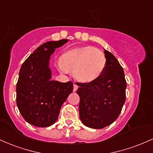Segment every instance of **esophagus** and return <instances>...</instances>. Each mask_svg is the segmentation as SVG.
<instances>
[{
    "mask_svg": "<svg viewBox=\"0 0 153 153\" xmlns=\"http://www.w3.org/2000/svg\"><path fill=\"white\" fill-rule=\"evenodd\" d=\"M78 85H77L76 84H74V85H73V91L75 92V91L78 90Z\"/></svg>",
    "mask_w": 153,
    "mask_h": 153,
    "instance_id": "1",
    "label": "esophagus"
}]
</instances>
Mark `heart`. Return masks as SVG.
<instances>
[{"label":"heart","mask_w":153,"mask_h":153,"mask_svg":"<svg viewBox=\"0 0 153 153\" xmlns=\"http://www.w3.org/2000/svg\"><path fill=\"white\" fill-rule=\"evenodd\" d=\"M106 65L104 53L93 47H82L64 53L58 63V70L62 73L73 72L79 81L89 82L103 74Z\"/></svg>","instance_id":"b5f03b06"}]
</instances>
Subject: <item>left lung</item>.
I'll return each mask as SVG.
<instances>
[{
    "label": "left lung",
    "mask_w": 153,
    "mask_h": 153,
    "mask_svg": "<svg viewBox=\"0 0 153 153\" xmlns=\"http://www.w3.org/2000/svg\"><path fill=\"white\" fill-rule=\"evenodd\" d=\"M106 65L103 74L89 82H78L79 115L84 125L102 129L118 118L126 100L127 82L117 58L105 50Z\"/></svg>",
    "instance_id": "8db88e82"
}]
</instances>
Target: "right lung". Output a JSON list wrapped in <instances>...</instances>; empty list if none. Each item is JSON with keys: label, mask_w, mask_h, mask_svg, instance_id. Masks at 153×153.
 I'll return each instance as SVG.
<instances>
[{"label": "right lung", "mask_w": 153, "mask_h": 153, "mask_svg": "<svg viewBox=\"0 0 153 153\" xmlns=\"http://www.w3.org/2000/svg\"><path fill=\"white\" fill-rule=\"evenodd\" d=\"M68 40L47 42L40 45L24 61L16 84V103L21 114L29 124L47 127L57 121L60 108L73 92V82L51 80L49 68L54 49Z\"/></svg>", "instance_id": "add662e5"}]
</instances>
